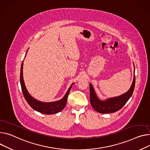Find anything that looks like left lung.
Returning a JSON list of instances; mask_svg holds the SVG:
<instances>
[{"instance_id": "1", "label": "left lung", "mask_w": 150, "mask_h": 150, "mask_svg": "<svg viewBox=\"0 0 150 150\" xmlns=\"http://www.w3.org/2000/svg\"><path fill=\"white\" fill-rule=\"evenodd\" d=\"M135 68L134 66L133 79L130 89L124 94L115 97H111L105 100H101L97 96L95 90L89 83L90 103L93 109L101 113H113L121 109L131 97L135 86Z\"/></svg>"}]
</instances>
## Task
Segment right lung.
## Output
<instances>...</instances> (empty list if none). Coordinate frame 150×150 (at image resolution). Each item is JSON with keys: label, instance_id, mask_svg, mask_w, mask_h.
Wrapping results in <instances>:
<instances>
[{"label": "right lung", "instance_id": "obj_1", "mask_svg": "<svg viewBox=\"0 0 150 150\" xmlns=\"http://www.w3.org/2000/svg\"><path fill=\"white\" fill-rule=\"evenodd\" d=\"M23 61L22 62L21 65L20 80V84H21L23 94L24 97L26 100V101L28 102L29 105L33 109L44 114H48V115L54 114V113H58L61 110H62L66 105L67 97L69 94V93H70V89L74 83L71 85L70 87L69 88V89L67 91L65 95L62 99L58 101H53V102H42L36 100L35 98H34L28 93V91L25 84L23 76Z\"/></svg>", "mask_w": 150, "mask_h": 150}]
</instances>
